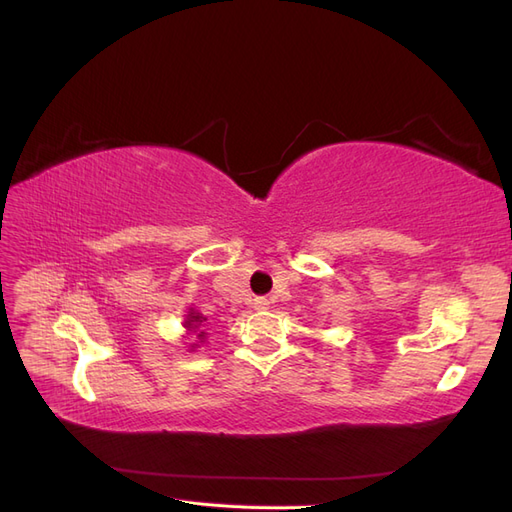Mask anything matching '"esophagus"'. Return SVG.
Instances as JSON below:
<instances>
[{
    "label": "esophagus",
    "mask_w": 512,
    "mask_h": 512,
    "mask_svg": "<svg viewBox=\"0 0 512 512\" xmlns=\"http://www.w3.org/2000/svg\"><path fill=\"white\" fill-rule=\"evenodd\" d=\"M267 305H269L267 299H256V301H254V307H256V309H267Z\"/></svg>",
    "instance_id": "obj_1"
}]
</instances>
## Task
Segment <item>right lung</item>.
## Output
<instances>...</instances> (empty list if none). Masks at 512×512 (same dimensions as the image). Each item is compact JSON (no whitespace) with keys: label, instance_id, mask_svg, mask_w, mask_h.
<instances>
[{"label":"right lung","instance_id":"right-lung-1","mask_svg":"<svg viewBox=\"0 0 512 512\" xmlns=\"http://www.w3.org/2000/svg\"><path fill=\"white\" fill-rule=\"evenodd\" d=\"M205 320H207V318H205L203 314H200L198 309L190 307V309H188V316H185V322H183L185 335H196L198 342H203V339H205V331H200V327H203V322H205ZM198 342L190 344V350L198 348Z\"/></svg>","mask_w":512,"mask_h":512}]
</instances>
